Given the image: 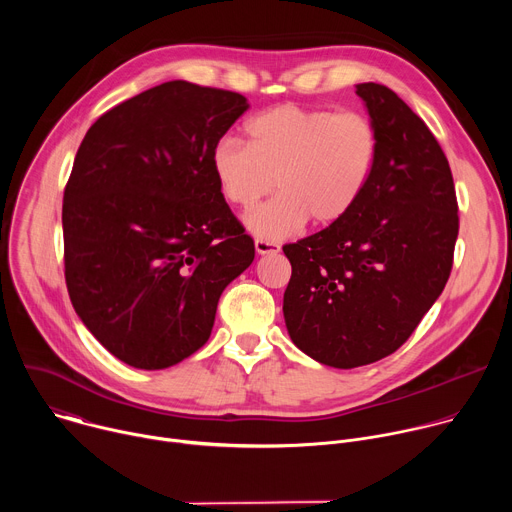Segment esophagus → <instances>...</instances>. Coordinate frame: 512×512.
<instances>
[{
	"label": "esophagus",
	"instance_id": "obj_1",
	"mask_svg": "<svg viewBox=\"0 0 512 512\" xmlns=\"http://www.w3.org/2000/svg\"><path fill=\"white\" fill-rule=\"evenodd\" d=\"M255 251H257L259 255H275V253H279V245L273 243V241L257 239V241H255Z\"/></svg>",
	"mask_w": 512,
	"mask_h": 512
}]
</instances>
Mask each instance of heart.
<instances>
[{
    "label": "heart",
    "instance_id": "b5f03b06",
    "mask_svg": "<svg viewBox=\"0 0 512 512\" xmlns=\"http://www.w3.org/2000/svg\"><path fill=\"white\" fill-rule=\"evenodd\" d=\"M249 145L223 137L210 152L218 190L237 208H253L247 229L265 241L296 235L312 218L328 227L344 218L367 188L379 154V135L362 113L281 105L247 123Z\"/></svg>",
    "mask_w": 512,
    "mask_h": 512
}]
</instances>
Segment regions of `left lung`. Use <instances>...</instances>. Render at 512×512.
Returning <instances> with one entry per match:
<instances>
[{"mask_svg":"<svg viewBox=\"0 0 512 512\" xmlns=\"http://www.w3.org/2000/svg\"><path fill=\"white\" fill-rule=\"evenodd\" d=\"M377 135L371 180L338 223L283 247L287 334L334 369L393 354L442 296L458 239L450 164L391 89L356 85Z\"/></svg>","mask_w":512,"mask_h":512,"instance_id":"1","label":"left lung"}]
</instances>
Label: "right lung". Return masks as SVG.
I'll list each match as a JSON object with an SVG mask.
<instances>
[{
  "label": "right lung",
  "mask_w": 512,
  "mask_h": 512,
  "mask_svg": "<svg viewBox=\"0 0 512 512\" xmlns=\"http://www.w3.org/2000/svg\"><path fill=\"white\" fill-rule=\"evenodd\" d=\"M247 109L239 93L170 81L101 115L77 152L62 202L68 296L133 369L194 354L225 287L255 259L210 170Z\"/></svg>",
  "instance_id": "obj_1"
}]
</instances>
